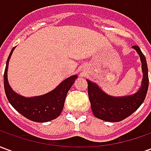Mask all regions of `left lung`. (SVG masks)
<instances>
[{
    "label": "left lung",
    "mask_w": 151,
    "mask_h": 151,
    "mask_svg": "<svg viewBox=\"0 0 151 151\" xmlns=\"http://www.w3.org/2000/svg\"><path fill=\"white\" fill-rule=\"evenodd\" d=\"M132 47L139 55L143 73L141 87L136 93L119 97L111 96L103 91L96 83L86 79L92 111L94 116L100 120L109 122L121 121L137 111L145 100L149 86L147 63L139 47L133 46Z\"/></svg>",
    "instance_id": "1"
}]
</instances>
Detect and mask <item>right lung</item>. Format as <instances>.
<instances>
[{"label":"right lung","instance_id":"right-lung-1","mask_svg":"<svg viewBox=\"0 0 151 151\" xmlns=\"http://www.w3.org/2000/svg\"><path fill=\"white\" fill-rule=\"evenodd\" d=\"M15 47H13L7 59L4 73L5 95L9 104L23 116L35 122L43 123L56 119L61 113L67 93L78 78V75L65 79L56 88L44 95L34 97L22 96L14 91L8 82L9 61Z\"/></svg>","mask_w":151,"mask_h":151}]
</instances>
